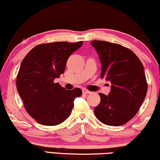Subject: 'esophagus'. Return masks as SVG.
I'll return each instance as SVG.
<instances>
[{
  "label": "esophagus",
  "mask_w": 160,
  "mask_h": 160,
  "mask_svg": "<svg viewBox=\"0 0 160 160\" xmlns=\"http://www.w3.org/2000/svg\"><path fill=\"white\" fill-rule=\"evenodd\" d=\"M91 93V91H88V90H86V89H82V93H84V94H89V93Z\"/></svg>",
  "instance_id": "1"
}]
</instances>
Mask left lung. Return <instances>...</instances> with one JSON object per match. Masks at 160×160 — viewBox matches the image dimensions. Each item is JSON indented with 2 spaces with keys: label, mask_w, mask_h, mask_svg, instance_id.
<instances>
[{
  "label": "left lung",
  "mask_w": 160,
  "mask_h": 160,
  "mask_svg": "<svg viewBox=\"0 0 160 160\" xmlns=\"http://www.w3.org/2000/svg\"><path fill=\"white\" fill-rule=\"evenodd\" d=\"M102 64L101 78L111 82L109 95L98 93L100 103L94 113L107 125L125 124L136 115L147 93L144 69L138 57L120 44L93 40Z\"/></svg>",
  "instance_id": "left-lung-1"
}]
</instances>
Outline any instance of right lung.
<instances>
[{
    "instance_id": "right-lung-1",
    "label": "right lung",
    "mask_w": 160,
    "mask_h": 160,
    "mask_svg": "<svg viewBox=\"0 0 160 160\" xmlns=\"http://www.w3.org/2000/svg\"><path fill=\"white\" fill-rule=\"evenodd\" d=\"M82 41L54 42L38 45L22 60L17 88L29 114L40 124L57 125L70 115L76 97L82 91L66 90L56 78L64 72L69 56Z\"/></svg>"
}]
</instances>
